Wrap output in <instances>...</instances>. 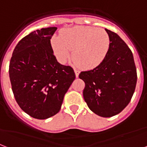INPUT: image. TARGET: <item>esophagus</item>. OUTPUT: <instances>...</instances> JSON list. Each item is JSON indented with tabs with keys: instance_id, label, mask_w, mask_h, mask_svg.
<instances>
[{
	"instance_id": "obj_1",
	"label": "esophagus",
	"mask_w": 147,
	"mask_h": 147,
	"mask_svg": "<svg viewBox=\"0 0 147 147\" xmlns=\"http://www.w3.org/2000/svg\"><path fill=\"white\" fill-rule=\"evenodd\" d=\"M74 72H75V74H76V77H78L79 76V74H80V70L77 68H74Z\"/></svg>"
}]
</instances>
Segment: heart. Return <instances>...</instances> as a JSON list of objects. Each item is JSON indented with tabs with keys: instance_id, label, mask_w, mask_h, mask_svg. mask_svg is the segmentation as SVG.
I'll return each mask as SVG.
<instances>
[{
	"instance_id": "heart-1",
	"label": "heart",
	"mask_w": 147,
	"mask_h": 147,
	"mask_svg": "<svg viewBox=\"0 0 147 147\" xmlns=\"http://www.w3.org/2000/svg\"><path fill=\"white\" fill-rule=\"evenodd\" d=\"M51 46L57 57L65 62L73 51V59L77 65L93 68L107 55L110 38L107 31L90 27H74L63 30L61 37L53 36Z\"/></svg>"
}]
</instances>
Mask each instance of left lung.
I'll use <instances>...</instances> for the list:
<instances>
[{
  "instance_id": "1",
  "label": "left lung",
  "mask_w": 147,
  "mask_h": 147,
  "mask_svg": "<svg viewBox=\"0 0 147 147\" xmlns=\"http://www.w3.org/2000/svg\"><path fill=\"white\" fill-rule=\"evenodd\" d=\"M110 38L106 58L94 69L82 71L85 83L83 95L90 110L100 117L120 113L129 103L136 88L137 74L134 56L120 36L105 29Z\"/></svg>"
}]
</instances>
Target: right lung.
<instances>
[{
  "mask_svg": "<svg viewBox=\"0 0 147 147\" xmlns=\"http://www.w3.org/2000/svg\"><path fill=\"white\" fill-rule=\"evenodd\" d=\"M57 27L33 31L18 42L9 65L12 91L21 110L38 120L57 114L75 74L58 63L51 44Z\"/></svg>",
  "mask_w": 147,
  "mask_h": 147,
  "instance_id": "right-lung-1",
  "label": "right lung"
}]
</instances>
